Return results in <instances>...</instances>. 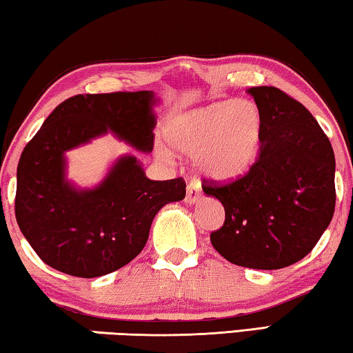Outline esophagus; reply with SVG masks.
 Instances as JSON below:
<instances>
[{
  "instance_id": "obj_1",
  "label": "esophagus",
  "mask_w": 353,
  "mask_h": 353,
  "mask_svg": "<svg viewBox=\"0 0 353 353\" xmlns=\"http://www.w3.org/2000/svg\"><path fill=\"white\" fill-rule=\"evenodd\" d=\"M200 200V183L199 181H189L188 189H186V203L192 205L197 203Z\"/></svg>"
}]
</instances>
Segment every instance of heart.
I'll return each instance as SVG.
<instances>
[{
    "label": "heart",
    "mask_w": 353,
    "mask_h": 353,
    "mask_svg": "<svg viewBox=\"0 0 353 353\" xmlns=\"http://www.w3.org/2000/svg\"><path fill=\"white\" fill-rule=\"evenodd\" d=\"M164 135L173 148L194 156L202 175L216 181H235L248 175L260 159L263 146V118L251 101L214 102L170 117ZM169 159L172 151L164 143L156 146Z\"/></svg>",
    "instance_id": "1"
}]
</instances>
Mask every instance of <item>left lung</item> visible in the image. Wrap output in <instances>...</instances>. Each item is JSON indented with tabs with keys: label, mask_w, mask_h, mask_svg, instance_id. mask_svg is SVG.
<instances>
[{
	"label": "left lung",
	"mask_w": 353,
	"mask_h": 353,
	"mask_svg": "<svg viewBox=\"0 0 353 353\" xmlns=\"http://www.w3.org/2000/svg\"><path fill=\"white\" fill-rule=\"evenodd\" d=\"M263 118L256 167L203 192L224 205L225 221L210 235L229 262L279 270L306 257L332 222L336 203L332 143L307 108L274 86H254Z\"/></svg>",
	"instance_id": "obj_1"
}]
</instances>
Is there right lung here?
I'll use <instances>...</instances> for the list:
<instances>
[{
  "instance_id": "obj_1",
  "label": "right lung",
  "mask_w": 353,
  "mask_h": 353,
  "mask_svg": "<svg viewBox=\"0 0 353 353\" xmlns=\"http://www.w3.org/2000/svg\"><path fill=\"white\" fill-rule=\"evenodd\" d=\"M158 101L153 91L69 97L25 146L17 167L15 218L48 267L77 278L124 267L142 252L158 211L184 199L183 178L150 180L132 154L120 156L91 189L66 178V151L107 132L151 153Z\"/></svg>"
}]
</instances>
